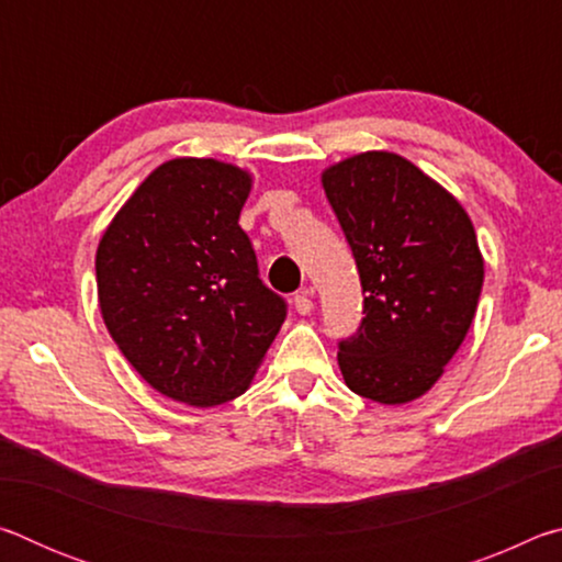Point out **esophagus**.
<instances>
[{
	"mask_svg": "<svg viewBox=\"0 0 562 562\" xmlns=\"http://www.w3.org/2000/svg\"><path fill=\"white\" fill-rule=\"evenodd\" d=\"M292 304L297 310V315H310L315 310V304H312V288H302L300 292H294Z\"/></svg>",
	"mask_w": 562,
	"mask_h": 562,
	"instance_id": "esophagus-1",
	"label": "esophagus"
}]
</instances>
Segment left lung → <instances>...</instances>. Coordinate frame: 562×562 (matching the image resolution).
<instances>
[{
	"label": "left lung",
	"mask_w": 562,
	"mask_h": 562,
	"mask_svg": "<svg viewBox=\"0 0 562 562\" xmlns=\"http://www.w3.org/2000/svg\"><path fill=\"white\" fill-rule=\"evenodd\" d=\"M322 186L364 292L359 329L339 341L341 376L372 402H414L439 382L479 307L483 258L471 217L386 150L327 168Z\"/></svg>",
	"instance_id": "8db88e82"
}]
</instances>
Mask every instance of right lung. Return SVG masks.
<instances>
[{
	"label": "right lung",
	"mask_w": 562,
	"mask_h": 562,
	"mask_svg": "<svg viewBox=\"0 0 562 562\" xmlns=\"http://www.w3.org/2000/svg\"><path fill=\"white\" fill-rule=\"evenodd\" d=\"M250 183L247 170L213 158L168 160L97 250L109 335L156 392L190 406L240 396L288 317L237 225Z\"/></svg>",
	"instance_id": "add662e5"
}]
</instances>
